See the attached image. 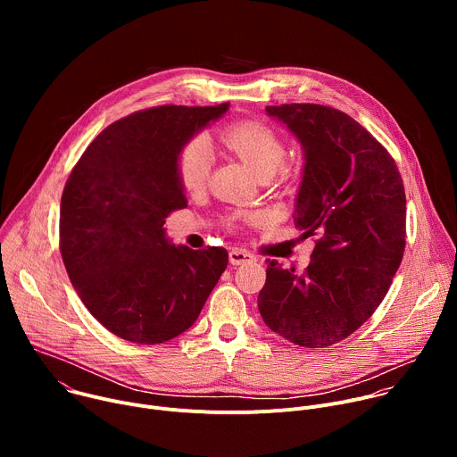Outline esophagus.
Returning a JSON list of instances; mask_svg holds the SVG:
<instances>
[{
	"mask_svg": "<svg viewBox=\"0 0 457 457\" xmlns=\"http://www.w3.org/2000/svg\"><path fill=\"white\" fill-rule=\"evenodd\" d=\"M253 260V254H249L247 251H242V249H231L229 251V262L233 266H240L244 262H251Z\"/></svg>",
	"mask_w": 457,
	"mask_h": 457,
	"instance_id": "esophagus-1",
	"label": "esophagus"
}]
</instances>
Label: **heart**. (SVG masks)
Listing matches in <instances>:
<instances>
[{"mask_svg": "<svg viewBox=\"0 0 457 457\" xmlns=\"http://www.w3.org/2000/svg\"><path fill=\"white\" fill-rule=\"evenodd\" d=\"M222 145L245 162L260 180H270L284 170L287 148L282 136L258 120H244L226 128ZM179 180L189 193L201 191L212 171V152L203 141H191L179 155Z\"/></svg>", "mask_w": 457, "mask_h": 457, "instance_id": "b5f03b06", "label": "heart"}]
</instances>
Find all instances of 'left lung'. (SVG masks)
Segmentation results:
<instances>
[{"label":"left lung","mask_w":457,"mask_h":457,"mask_svg":"<svg viewBox=\"0 0 457 457\" xmlns=\"http://www.w3.org/2000/svg\"><path fill=\"white\" fill-rule=\"evenodd\" d=\"M303 154L295 226L318 237L303 273L268 260L258 311L309 349L342 342L385 298L405 251V189L395 159L347 113L321 104L266 106Z\"/></svg>","instance_id":"left-lung-1"}]
</instances>
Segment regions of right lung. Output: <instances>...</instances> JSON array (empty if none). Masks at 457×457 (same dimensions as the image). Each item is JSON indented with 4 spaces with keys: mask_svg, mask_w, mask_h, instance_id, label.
<instances>
[{
    "mask_svg": "<svg viewBox=\"0 0 457 457\" xmlns=\"http://www.w3.org/2000/svg\"><path fill=\"white\" fill-rule=\"evenodd\" d=\"M229 110L166 104L106 126L61 197L59 247L87 309L115 337L162 344L189 329L228 266L224 247L175 245L166 217L186 206L182 148Z\"/></svg>",
    "mask_w": 457,
    "mask_h": 457,
    "instance_id": "add662e5",
    "label": "right lung"
}]
</instances>
